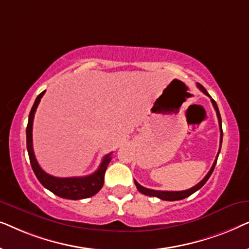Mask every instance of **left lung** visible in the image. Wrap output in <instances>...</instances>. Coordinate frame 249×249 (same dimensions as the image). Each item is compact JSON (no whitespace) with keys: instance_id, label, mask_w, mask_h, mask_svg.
<instances>
[{"instance_id":"1","label":"left lung","mask_w":249,"mask_h":249,"mask_svg":"<svg viewBox=\"0 0 249 249\" xmlns=\"http://www.w3.org/2000/svg\"><path fill=\"white\" fill-rule=\"evenodd\" d=\"M197 87L199 88L200 90L203 91L204 94L207 95V96H210V94L207 93V90L204 88L202 85L200 84H197ZM211 102H212L213 107L214 108H215L216 111V115H217V120H219V125H220V132H221V137H220V148H219V153H217L216 155V159L215 161H214L212 168H211V170L209 171V173L205 176V178H204L202 181L197 183L196 186L192 187L190 189H187V190H181V192H164V190H154V189H148V188H145V187H142L139 185V183L136 181L135 180V185L136 187H137V189L141 192L142 194H144V195H147V196H153V197H158V198L160 199H163V200H170V202H173V200H180V199H183L186 198V197H188L192 195V194H194L195 192H197V190L202 188V187L205 185V182L209 180V178L211 177V175H212L213 170L214 168H215V164H216V161H217V158H219V154H220V151H221V145H222V137H223V132H222V122H221V115H220V112H219V107H217V105L215 103V101L213 100L212 97H211Z\"/></svg>"}]
</instances>
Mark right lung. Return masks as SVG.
<instances>
[{
    "instance_id": "add662e5",
    "label": "right lung",
    "mask_w": 249,
    "mask_h": 249,
    "mask_svg": "<svg viewBox=\"0 0 249 249\" xmlns=\"http://www.w3.org/2000/svg\"><path fill=\"white\" fill-rule=\"evenodd\" d=\"M45 94V90L42 91L38 96L36 97L35 103H34L32 110H30L28 124L26 129L27 136V151H28L30 164L34 170V173L39 180V182L49 189L50 192L55 194L56 196L62 197L67 199H83L88 198V197L94 196L95 194L100 192L104 183V175L105 170H107L108 163L111 161V154L105 155L102 161L101 165L94 173L86 177H70V178H57L46 173L44 170L40 168L38 162L35 158L33 149V122L34 117H35L36 108L38 107L40 98Z\"/></svg>"
}]
</instances>
